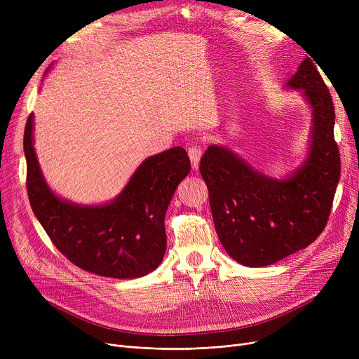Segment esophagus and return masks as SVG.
<instances>
[{
  "instance_id": "obj_1",
  "label": "esophagus",
  "mask_w": 359,
  "mask_h": 359,
  "mask_svg": "<svg viewBox=\"0 0 359 359\" xmlns=\"http://www.w3.org/2000/svg\"><path fill=\"white\" fill-rule=\"evenodd\" d=\"M187 154H189V158H191V163H192V168L198 170L199 161H201V157H202V149L199 147H191L189 149H187Z\"/></svg>"
}]
</instances>
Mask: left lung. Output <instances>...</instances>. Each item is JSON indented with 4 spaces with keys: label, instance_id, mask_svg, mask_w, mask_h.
<instances>
[{
    "label": "left lung",
    "instance_id": "obj_1",
    "mask_svg": "<svg viewBox=\"0 0 359 359\" xmlns=\"http://www.w3.org/2000/svg\"><path fill=\"white\" fill-rule=\"evenodd\" d=\"M311 110L306 156L285 176L259 172L227 145H210L201 160L210 206L225 252L243 266L263 268L322 234L341 177L330 93L310 58L285 83Z\"/></svg>",
    "mask_w": 359,
    "mask_h": 359
}]
</instances>
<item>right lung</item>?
<instances>
[{"instance_id": "obj_1", "label": "right lung", "mask_w": 359, "mask_h": 359, "mask_svg": "<svg viewBox=\"0 0 359 359\" xmlns=\"http://www.w3.org/2000/svg\"><path fill=\"white\" fill-rule=\"evenodd\" d=\"M33 130L32 113L23 142L27 194L33 214L58 250L74 265L106 278L135 279L157 269L167 246V208L191 173L186 151L175 147L145 158L116 198L84 205L52 191L36 156Z\"/></svg>"}]
</instances>
